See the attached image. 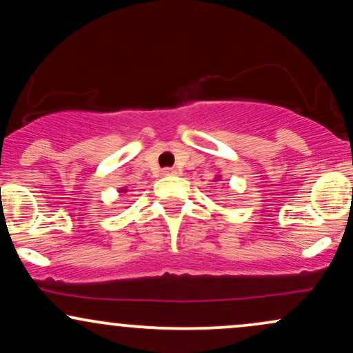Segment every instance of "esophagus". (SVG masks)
Here are the masks:
<instances>
[{
    "label": "esophagus",
    "mask_w": 353,
    "mask_h": 353,
    "mask_svg": "<svg viewBox=\"0 0 353 353\" xmlns=\"http://www.w3.org/2000/svg\"><path fill=\"white\" fill-rule=\"evenodd\" d=\"M174 174H177V171L174 168H165L163 169V176H174Z\"/></svg>",
    "instance_id": "esophagus-1"
}]
</instances>
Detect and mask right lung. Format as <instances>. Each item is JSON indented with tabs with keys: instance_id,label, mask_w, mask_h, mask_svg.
<instances>
[{
	"instance_id": "obj_1",
	"label": "right lung",
	"mask_w": 353,
	"mask_h": 353,
	"mask_svg": "<svg viewBox=\"0 0 353 353\" xmlns=\"http://www.w3.org/2000/svg\"><path fill=\"white\" fill-rule=\"evenodd\" d=\"M119 192H125V189H121V190H119Z\"/></svg>"
}]
</instances>
